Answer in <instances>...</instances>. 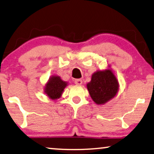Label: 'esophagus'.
<instances>
[{
	"instance_id": "1",
	"label": "esophagus",
	"mask_w": 154,
	"mask_h": 154,
	"mask_svg": "<svg viewBox=\"0 0 154 154\" xmlns=\"http://www.w3.org/2000/svg\"><path fill=\"white\" fill-rule=\"evenodd\" d=\"M74 83L75 85H82V83H83V81H82L81 79H75Z\"/></svg>"
}]
</instances>
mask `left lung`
Masks as SVG:
<instances>
[{
    "mask_svg": "<svg viewBox=\"0 0 154 154\" xmlns=\"http://www.w3.org/2000/svg\"><path fill=\"white\" fill-rule=\"evenodd\" d=\"M97 71L92 73L91 81L87 84L90 95L98 105L106 104L119 92V83L111 69Z\"/></svg>",
    "mask_w": 154,
    "mask_h": 154,
    "instance_id": "8db88e82",
    "label": "left lung"
}]
</instances>
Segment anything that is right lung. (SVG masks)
<instances>
[{
    "label": "right lung",
    "instance_id": "add662e5",
    "mask_svg": "<svg viewBox=\"0 0 154 154\" xmlns=\"http://www.w3.org/2000/svg\"><path fill=\"white\" fill-rule=\"evenodd\" d=\"M68 85L66 81H64L59 75H52L46 83L44 92L52 100L61 97L64 88Z\"/></svg>",
    "mask_w": 154,
    "mask_h": 154
}]
</instances>
